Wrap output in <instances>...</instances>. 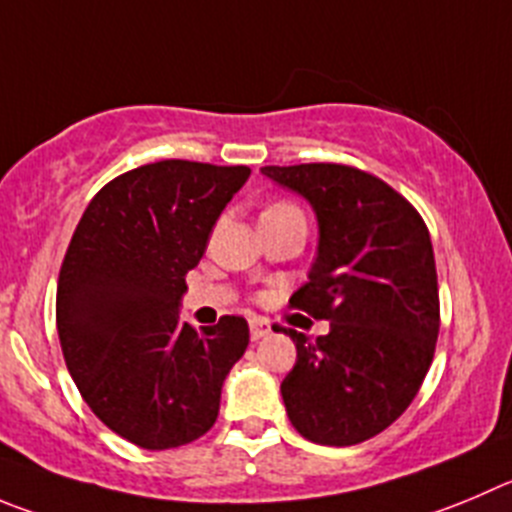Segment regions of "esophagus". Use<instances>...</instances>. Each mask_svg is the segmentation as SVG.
<instances>
[{"instance_id": "1", "label": "esophagus", "mask_w": 512, "mask_h": 512, "mask_svg": "<svg viewBox=\"0 0 512 512\" xmlns=\"http://www.w3.org/2000/svg\"><path fill=\"white\" fill-rule=\"evenodd\" d=\"M267 333H270V326H267L265 321H250L252 341H260V338H265Z\"/></svg>"}]
</instances>
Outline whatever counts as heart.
I'll list each match as a JSON object with an SVG mask.
<instances>
[{
	"label": "heart",
	"instance_id": "1",
	"mask_svg": "<svg viewBox=\"0 0 512 512\" xmlns=\"http://www.w3.org/2000/svg\"><path fill=\"white\" fill-rule=\"evenodd\" d=\"M295 204H290V202H275V204H270V207L267 209H293Z\"/></svg>",
	"mask_w": 512,
	"mask_h": 512
}]
</instances>
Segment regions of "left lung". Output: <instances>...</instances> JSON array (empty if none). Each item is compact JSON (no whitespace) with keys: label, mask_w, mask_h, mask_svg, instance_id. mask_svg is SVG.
I'll use <instances>...</instances> for the list:
<instances>
[{"label":"left lung","mask_w":512,"mask_h":512,"mask_svg":"<svg viewBox=\"0 0 512 512\" xmlns=\"http://www.w3.org/2000/svg\"><path fill=\"white\" fill-rule=\"evenodd\" d=\"M318 217V257L290 305L328 336L283 328L298 361L283 379L285 412L305 439L366 442L417 396L434 358L439 288L422 214L379 176L346 164L265 166Z\"/></svg>","instance_id":"8db88e82"}]
</instances>
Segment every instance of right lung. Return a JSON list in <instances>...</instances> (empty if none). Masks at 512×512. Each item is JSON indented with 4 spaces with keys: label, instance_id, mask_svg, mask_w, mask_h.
<instances>
[{
    "label": "right lung",
    "instance_id": "right-lung-1",
    "mask_svg": "<svg viewBox=\"0 0 512 512\" xmlns=\"http://www.w3.org/2000/svg\"><path fill=\"white\" fill-rule=\"evenodd\" d=\"M247 166L166 159L126 171L90 199L57 278V333L95 417L143 450L181 447L214 427L242 315L194 328L179 318L186 272L207 250Z\"/></svg>",
    "mask_w": 512,
    "mask_h": 512
}]
</instances>
